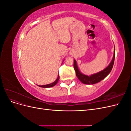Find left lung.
I'll list each match as a JSON object with an SVG mask.
<instances>
[{
	"label": "left lung",
	"instance_id": "obj_1",
	"mask_svg": "<svg viewBox=\"0 0 131 131\" xmlns=\"http://www.w3.org/2000/svg\"><path fill=\"white\" fill-rule=\"evenodd\" d=\"M115 50L114 49V55L112 60L110 63V64L107 66L104 69L97 73L91 75L90 76L82 74L80 72L78 68L77 61H75V59H74V68L75 71V73H76L77 77L79 79V80L82 83H83V84L87 85H93L100 82L102 80H103L105 78L108 76L113 68L115 59Z\"/></svg>",
	"mask_w": 131,
	"mask_h": 131
}]
</instances>
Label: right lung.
Instances as JSON below:
<instances>
[{
    "instance_id": "obj_1",
    "label": "right lung",
    "mask_w": 131,
    "mask_h": 131,
    "mask_svg": "<svg viewBox=\"0 0 131 131\" xmlns=\"http://www.w3.org/2000/svg\"><path fill=\"white\" fill-rule=\"evenodd\" d=\"M59 76L58 75V77L57 78V79L56 80H55L54 82H53L52 83H51V84H47V85H38V86L40 87V88H52V87L54 86V85H56L57 82L59 80Z\"/></svg>"
}]
</instances>
